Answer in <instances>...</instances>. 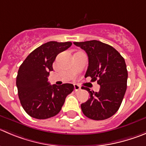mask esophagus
Instances as JSON below:
<instances>
[{
    "instance_id": "obj_1",
    "label": "esophagus",
    "mask_w": 146,
    "mask_h": 146,
    "mask_svg": "<svg viewBox=\"0 0 146 146\" xmlns=\"http://www.w3.org/2000/svg\"><path fill=\"white\" fill-rule=\"evenodd\" d=\"M74 90H75V92L79 91V90H81V86L78 85V84H74Z\"/></svg>"
}]
</instances>
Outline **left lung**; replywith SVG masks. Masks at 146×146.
I'll return each mask as SVG.
<instances>
[{"mask_svg": "<svg viewBox=\"0 0 146 146\" xmlns=\"http://www.w3.org/2000/svg\"><path fill=\"white\" fill-rule=\"evenodd\" d=\"M85 50L88 57V66L85 78L100 85L99 92L90 91V99L81 104L85 116L94 120L110 118L117 111L127 89V70L125 59L115 49L100 41L73 42Z\"/></svg>", "mask_w": 146, "mask_h": 146, "instance_id": "obj_1", "label": "left lung"}]
</instances>
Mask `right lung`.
<instances>
[{
  "mask_svg": "<svg viewBox=\"0 0 146 146\" xmlns=\"http://www.w3.org/2000/svg\"><path fill=\"white\" fill-rule=\"evenodd\" d=\"M71 45L70 42L44 43L30 53L20 65L16 77L18 94L22 107L32 117L44 119L55 116L66 96L73 91V84L52 86L48 82L57 55Z\"/></svg>",
  "mask_w": 146,
  "mask_h": 146,
  "instance_id": "obj_1",
  "label": "right lung"
}]
</instances>
